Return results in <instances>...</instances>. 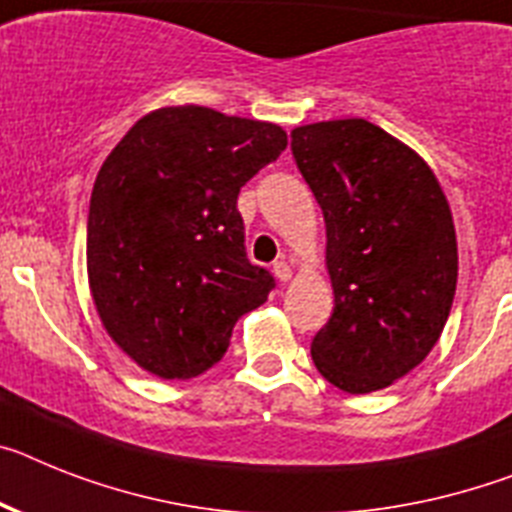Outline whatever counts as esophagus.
I'll list each match as a JSON object with an SVG mask.
<instances>
[{
    "instance_id": "34e87169",
    "label": "esophagus",
    "mask_w": 512,
    "mask_h": 512,
    "mask_svg": "<svg viewBox=\"0 0 512 512\" xmlns=\"http://www.w3.org/2000/svg\"><path fill=\"white\" fill-rule=\"evenodd\" d=\"M273 273H276L278 281L286 283L291 278V265L286 260H278V263H273Z\"/></svg>"
}]
</instances>
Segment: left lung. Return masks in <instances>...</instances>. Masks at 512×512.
Here are the masks:
<instances>
[{
  "label": "left lung",
  "mask_w": 512,
  "mask_h": 512,
  "mask_svg": "<svg viewBox=\"0 0 512 512\" xmlns=\"http://www.w3.org/2000/svg\"><path fill=\"white\" fill-rule=\"evenodd\" d=\"M291 153L322 208L336 296L312 362L343 393L388 388L424 362L453 307L445 192L419 153L367 119L296 127Z\"/></svg>",
  "instance_id": "8db88e82"
}]
</instances>
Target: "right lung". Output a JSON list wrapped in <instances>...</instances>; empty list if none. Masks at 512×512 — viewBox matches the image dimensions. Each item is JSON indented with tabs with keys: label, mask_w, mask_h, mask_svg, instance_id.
Instances as JSON below:
<instances>
[{
	"label": "right lung",
	"mask_w": 512,
	"mask_h": 512,
	"mask_svg": "<svg viewBox=\"0 0 512 512\" xmlns=\"http://www.w3.org/2000/svg\"><path fill=\"white\" fill-rule=\"evenodd\" d=\"M286 145L273 122L166 106L103 161L88 210L90 294L111 341L150 375H203L276 286L247 260L236 197Z\"/></svg>",
	"instance_id": "1"
}]
</instances>
